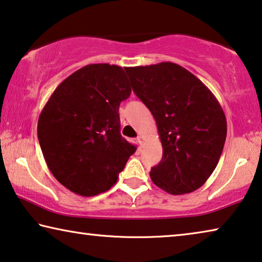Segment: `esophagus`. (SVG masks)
I'll list each match as a JSON object with an SVG mask.
<instances>
[{
  "label": "esophagus",
  "instance_id": "34e87169",
  "mask_svg": "<svg viewBox=\"0 0 262 262\" xmlns=\"http://www.w3.org/2000/svg\"><path fill=\"white\" fill-rule=\"evenodd\" d=\"M136 140H138V142H139L140 144H142V143H143V138H142V135H139L138 138H136Z\"/></svg>",
  "mask_w": 262,
  "mask_h": 262
}]
</instances>
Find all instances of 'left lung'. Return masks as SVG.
Returning a JSON list of instances; mask_svg holds the SVG:
<instances>
[{"label":"left lung","mask_w":262,"mask_h":262,"mask_svg":"<svg viewBox=\"0 0 262 262\" xmlns=\"http://www.w3.org/2000/svg\"><path fill=\"white\" fill-rule=\"evenodd\" d=\"M133 92L153 114L163 154L150 170L156 186L171 195L204 185L224 149L225 113L202 82L173 62L126 69Z\"/></svg>","instance_id":"left-lung-1"}]
</instances>
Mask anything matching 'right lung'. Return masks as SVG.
<instances>
[{
	"label": "right lung",
	"instance_id": "obj_1",
	"mask_svg": "<svg viewBox=\"0 0 262 262\" xmlns=\"http://www.w3.org/2000/svg\"><path fill=\"white\" fill-rule=\"evenodd\" d=\"M124 70L108 63L76 70L58 84L38 118L47 166L82 196L111 189L136 150L120 133V103L132 93Z\"/></svg>",
	"mask_w": 262,
	"mask_h": 262
}]
</instances>
